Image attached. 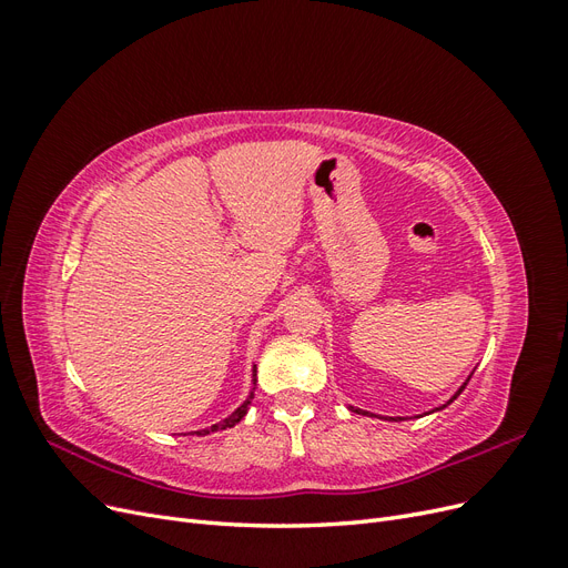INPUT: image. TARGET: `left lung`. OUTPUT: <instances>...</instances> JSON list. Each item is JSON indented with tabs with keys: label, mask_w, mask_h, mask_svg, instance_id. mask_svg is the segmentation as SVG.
Here are the masks:
<instances>
[{
	"label": "left lung",
	"mask_w": 568,
	"mask_h": 568,
	"mask_svg": "<svg viewBox=\"0 0 568 568\" xmlns=\"http://www.w3.org/2000/svg\"><path fill=\"white\" fill-rule=\"evenodd\" d=\"M469 379H471V376H469ZM469 379H467V382H464V386H467V384H469ZM464 386H462V388H459V390H457V393H455V395H453V398H450V400H448V403H453V400H455V398H457V395H459V393H462V390H464ZM443 407H445V405H443ZM438 409H440V407H438ZM355 412H359V409H355Z\"/></svg>",
	"instance_id": "left-lung-1"
}]
</instances>
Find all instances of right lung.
Returning a JSON list of instances; mask_svg holds the SVG:
<instances>
[{
    "mask_svg": "<svg viewBox=\"0 0 568 568\" xmlns=\"http://www.w3.org/2000/svg\"><path fill=\"white\" fill-rule=\"evenodd\" d=\"M253 398V395H251ZM248 405H251V400H246L242 407H239L232 417H227L225 422H217V424H213L211 428H201V432H194V434H199V436H205V434H215V432H222V428H230V426H234V424H239L244 419V415L248 412Z\"/></svg>",
    "mask_w": 568,
    "mask_h": 568,
    "instance_id": "add662e5",
    "label": "right lung"
}]
</instances>
